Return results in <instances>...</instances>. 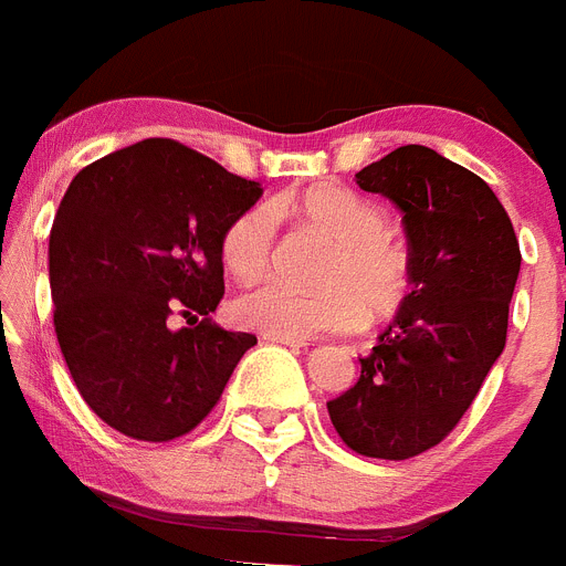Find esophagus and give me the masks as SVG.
I'll use <instances>...</instances> for the list:
<instances>
[{
	"mask_svg": "<svg viewBox=\"0 0 566 566\" xmlns=\"http://www.w3.org/2000/svg\"><path fill=\"white\" fill-rule=\"evenodd\" d=\"M263 339H266V343L292 345V348H303V345H308L306 339H294V337H274V334H263Z\"/></svg>",
	"mask_w": 566,
	"mask_h": 566,
	"instance_id": "esophagus-1",
	"label": "esophagus"
}]
</instances>
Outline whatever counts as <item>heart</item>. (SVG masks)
<instances>
[{"mask_svg": "<svg viewBox=\"0 0 566 566\" xmlns=\"http://www.w3.org/2000/svg\"><path fill=\"white\" fill-rule=\"evenodd\" d=\"M269 208L334 238L319 292H294L263 283L232 300L238 326L274 337L306 339L319 332H348L365 319L391 317L411 289V254L385 229V212L365 195L339 184H312L277 195ZM274 243V218L266 207L240 212L221 238V260L238 280L266 272Z\"/></svg>", "mask_w": 566, "mask_h": 566, "instance_id": "heart-1", "label": "heart"}]
</instances>
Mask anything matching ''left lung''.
<instances>
[{
	"mask_svg": "<svg viewBox=\"0 0 566 566\" xmlns=\"http://www.w3.org/2000/svg\"><path fill=\"white\" fill-rule=\"evenodd\" d=\"M357 184L402 212L411 292L328 417L352 451L399 462L457 428L502 357L522 252L493 189L437 149H394Z\"/></svg>",
	"mask_w": 566,
	"mask_h": 566,
	"instance_id": "obj_1",
	"label": "left lung"
}]
</instances>
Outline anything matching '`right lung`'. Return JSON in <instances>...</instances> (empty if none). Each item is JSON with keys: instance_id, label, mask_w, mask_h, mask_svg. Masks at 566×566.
Returning a JSON list of instances; mask_svg holds the SVG:
<instances>
[{"instance_id": "obj_1", "label": "right lung", "mask_w": 566, "mask_h": 566, "mask_svg": "<svg viewBox=\"0 0 566 566\" xmlns=\"http://www.w3.org/2000/svg\"><path fill=\"white\" fill-rule=\"evenodd\" d=\"M260 195L169 138L115 149L70 181L50 229L53 326L84 402L124 437L192 431L258 343L209 314L223 297V232ZM172 313L188 326L172 329Z\"/></svg>"}]
</instances>
